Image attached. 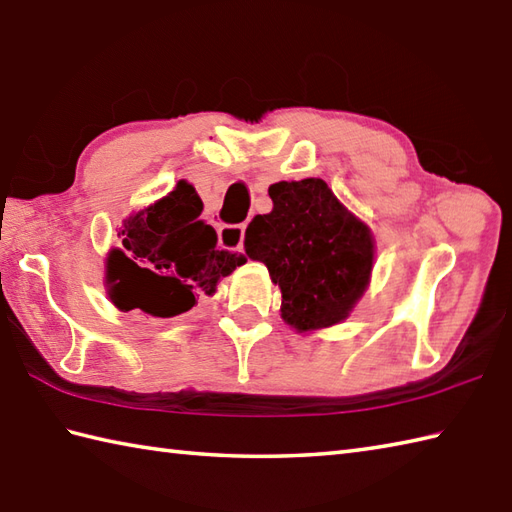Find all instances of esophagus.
<instances>
[{"instance_id":"obj_1","label":"esophagus","mask_w":512,"mask_h":512,"mask_svg":"<svg viewBox=\"0 0 512 512\" xmlns=\"http://www.w3.org/2000/svg\"><path fill=\"white\" fill-rule=\"evenodd\" d=\"M245 225H223L218 229V243L232 252H243Z\"/></svg>"}]
</instances>
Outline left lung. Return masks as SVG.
<instances>
[{"label": "left lung", "mask_w": 512, "mask_h": 512, "mask_svg": "<svg viewBox=\"0 0 512 512\" xmlns=\"http://www.w3.org/2000/svg\"><path fill=\"white\" fill-rule=\"evenodd\" d=\"M274 210L247 225L245 254L280 287V316L296 331L338 325L369 285L373 236L322 179L269 185Z\"/></svg>", "instance_id": "obj_1"}]
</instances>
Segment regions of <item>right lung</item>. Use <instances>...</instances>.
<instances>
[{
	"label": "right lung",
	"mask_w": 512,
	"mask_h": 512,
	"mask_svg": "<svg viewBox=\"0 0 512 512\" xmlns=\"http://www.w3.org/2000/svg\"><path fill=\"white\" fill-rule=\"evenodd\" d=\"M203 201L187 181L161 201L125 218L121 247L106 258V287L114 307L152 318L190 311L198 296H212L218 280L245 256L218 247L212 225L198 221Z\"/></svg>",
	"instance_id": "add662e5"
}]
</instances>
